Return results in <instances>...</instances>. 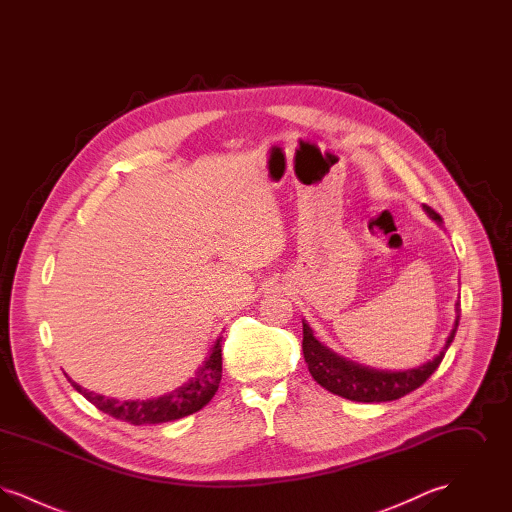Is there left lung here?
<instances>
[{"instance_id":"left-lung-1","label":"left lung","mask_w":512,"mask_h":512,"mask_svg":"<svg viewBox=\"0 0 512 512\" xmlns=\"http://www.w3.org/2000/svg\"><path fill=\"white\" fill-rule=\"evenodd\" d=\"M424 211L441 224L438 213L424 203ZM457 318L453 324L451 334L447 336L445 345L436 353L430 361H424L422 365L413 368H376L365 365L361 361L349 359L334 351L330 345L318 340L313 328L303 320V357L309 366L311 376L317 380L324 390L340 395L343 399H351L357 403H386L395 401L411 391L418 390L441 365L449 345L455 340L459 320H461V301L455 305Z\"/></svg>"}]
</instances>
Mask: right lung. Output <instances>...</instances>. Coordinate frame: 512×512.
Wrapping results in <instances>:
<instances>
[{
	"label": "right lung",
	"instance_id": "obj_1",
	"mask_svg": "<svg viewBox=\"0 0 512 512\" xmlns=\"http://www.w3.org/2000/svg\"><path fill=\"white\" fill-rule=\"evenodd\" d=\"M222 338L211 343L205 357L195 365L188 374L180 376L174 384L165 390L149 391L144 395L132 397H117L105 395L98 391L80 388L76 382H71L74 390L84 399H88L98 411L109 414L121 422L132 426H155L174 422L188 414H194L203 409L213 395L219 390L222 378Z\"/></svg>",
	"mask_w": 512,
	"mask_h": 512
}]
</instances>
